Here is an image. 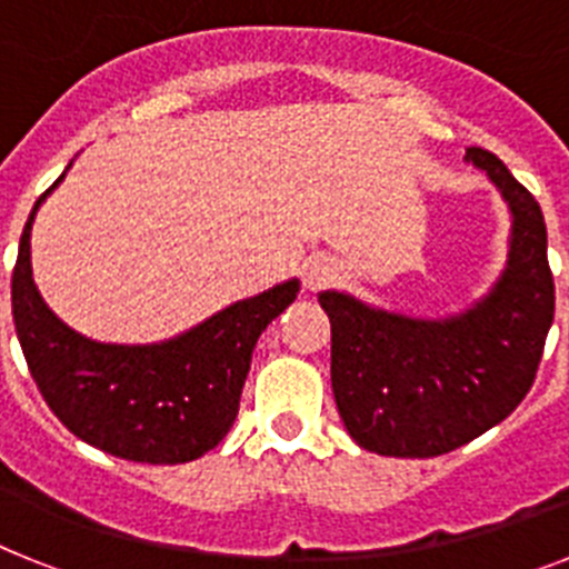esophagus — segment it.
Listing matches in <instances>:
<instances>
[{
	"instance_id": "1",
	"label": "esophagus",
	"mask_w": 569,
	"mask_h": 569,
	"mask_svg": "<svg viewBox=\"0 0 569 569\" xmlns=\"http://www.w3.org/2000/svg\"><path fill=\"white\" fill-rule=\"evenodd\" d=\"M333 276L336 270L328 259H310L308 264H305V288L308 290L325 288Z\"/></svg>"
}]
</instances>
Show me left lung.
<instances>
[{
  "instance_id": "8db88e82",
  "label": "left lung",
  "mask_w": 569,
  "mask_h": 569,
  "mask_svg": "<svg viewBox=\"0 0 569 569\" xmlns=\"http://www.w3.org/2000/svg\"><path fill=\"white\" fill-rule=\"evenodd\" d=\"M467 162L490 176L512 216L507 268L490 293L447 319L319 293L330 316V381L347 433L370 453L430 459L505 421L532 387L556 310L539 202L485 148Z\"/></svg>"
}]
</instances>
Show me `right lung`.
Segmentation results:
<instances>
[{"mask_svg": "<svg viewBox=\"0 0 569 569\" xmlns=\"http://www.w3.org/2000/svg\"><path fill=\"white\" fill-rule=\"evenodd\" d=\"M50 190L30 210L10 279L13 325L39 393L70 433L116 459L142 465L199 459L233 427L256 341L293 305L299 279L236 301L159 345L84 339L44 305L33 284L30 228Z\"/></svg>", "mask_w": 569, "mask_h": 569, "instance_id": "1", "label": "right lung"}]
</instances>
